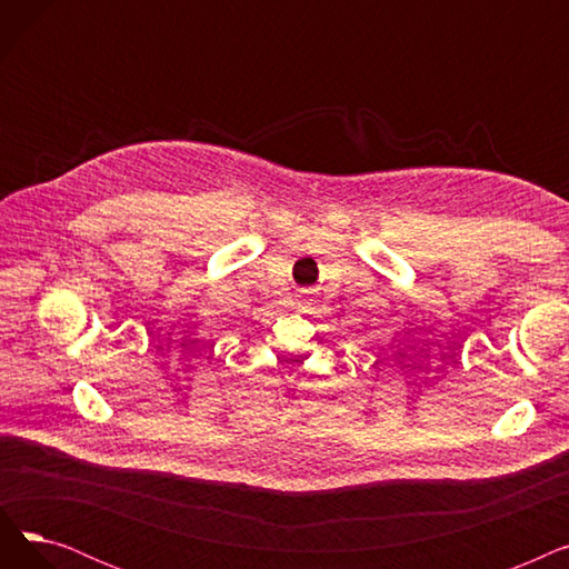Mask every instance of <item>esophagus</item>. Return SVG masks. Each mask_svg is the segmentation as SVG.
I'll use <instances>...</instances> for the list:
<instances>
[{"mask_svg":"<svg viewBox=\"0 0 569 569\" xmlns=\"http://www.w3.org/2000/svg\"><path fill=\"white\" fill-rule=\"evenodd\" d=\"M307 300H309V302H313V300H311V292H309V295H307Z\"/></svg>","mask_w":569,"mask_h":569,"instance_id":"obj_1","label":"esophagus"}]
</instances>
